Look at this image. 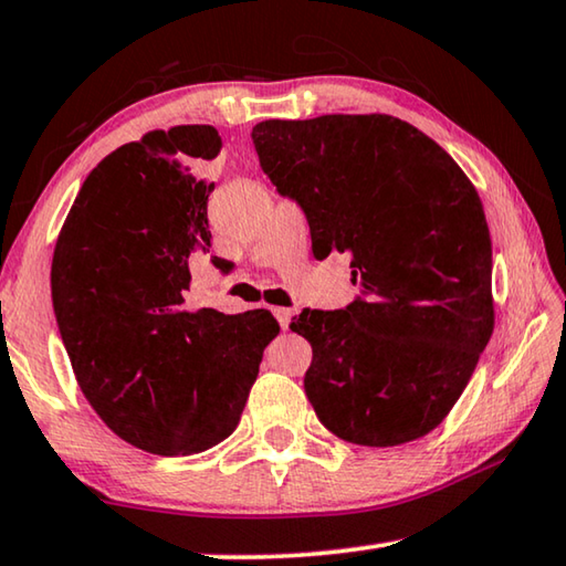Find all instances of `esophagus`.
<instances>
[{"label":"esophagus","instance_id":"esophagus-1","mask_svg":"<svg viewBox=\"0 0 566 566\" xmlns=\"http://www.w3.org/2000/svg\"><path fill=\"white\" fill-rule=\"evenodd\" d=\"M274 317L280 322V327L286 329L290 327V319H292V310H284V306H274Z\"/></svg>","mask_w":566,"mask_h":566}]
</instances>
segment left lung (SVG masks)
I'll use <instances>...</instances> for the list:
<instances>
[{
	"mask_svg": "<svg viewBox=\"0 0 566 566\" xmlns=\"http://www.w3.org/2000/svg\"><path fill=\"white\" fill-rule=\"evenodd\" d=\"M264 175L304 209L314 254H352L347 310H304V391L332 434L397 447L462 397L494 329L492 239L476 189L424 132L389 114L266 119Z\"/></svg>",
	"mask_w": 566,
	"mask_h": 566,
	"instance_id": "obj_1",
	"label": "left lung"
}]
</instances>
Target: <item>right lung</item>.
<instances>
[{
    "label": "right lung",
    "instance_id": "1",
    "mask_svg": "<svg viewBox=\"0 0 566 566\" xmlns=\"http://www.w3.org/2000/svg\"><path fill=\"white\" fill-rule=\"evenodd\" d=\"M222 137L209 124L147 132L90 171L56 239L52 304L76 385L124 442L187 457L234 432L264 347L266 310H189V254L209 247L197 177Z\"/></svg>",
    "mask_w": 566,
    "mask_h": 566
}]
</instances>
